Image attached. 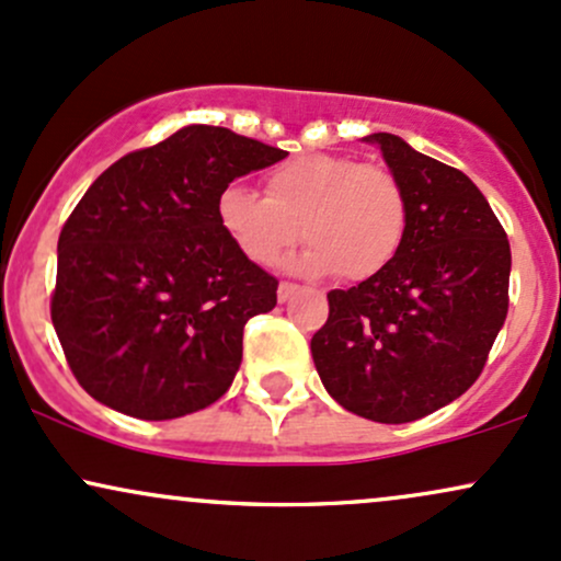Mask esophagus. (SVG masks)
Returning a JSON list of instances; mask_svg holds the SVG:
<instances>
[{"label":"esophagus","instance_id":"obj_1","mask_svg":"<svg viewBox=\"0 0 561 561\" xmlns=\"http://www.w3.org/2000/svg\"><path fill=\"white\" fill-rule=\"evenodd\" d=\"M298 285H295V282H282L279 285V289H276V298H279V302H287L289 298H293L295 293H298Z\"/></svg>","mask_w":561,"mask_h":561}]
</instances>
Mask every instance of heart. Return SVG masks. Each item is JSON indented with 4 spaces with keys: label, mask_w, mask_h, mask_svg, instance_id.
Returning <instances> with one entry per match:
<instances>
[{
    "label": "heart",
    "mask_w": 561,
    "mask_h": 561,
    "mask_svg": "<svg viewBox=\"0 0 561 561\" xmlns=\"http://www.w3.org/2000/svg\"><path fill=\"white\" fill-rule=\"evenodd\" d=\"M221 229L248 261L272 266L308 242L295 268L369 279L401 253L409 199L396 173L351 156H300L276 165L263 195L229 184L216 203Z\"/></svg>",
    "instance_id": "b5f03b06"
}]
</instances>
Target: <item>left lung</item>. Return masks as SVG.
Masks as SVG:
<instances>
[{"label":"left lung","instance_id":"8db88e82","mask_svg":"<svg viewBox=\"0 0 561 561\" xmlns=\"http://www.w3.org/2000/svg\"><path fill=\"white\" fill-rule=\"evenodd\" d=\"M409 199V231L385 272L332 289L311 337L324 388L364 420L403 424L456 401L480 377L508 311L506 231L459 169L396 134H369Z\"/></svg>","mask_w":561,"mask_h":561}]
</instances>
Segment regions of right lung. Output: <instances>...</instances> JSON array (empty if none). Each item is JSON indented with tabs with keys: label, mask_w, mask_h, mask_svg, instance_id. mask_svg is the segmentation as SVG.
<instances>
[{
	"label": "right lung",
	"mask_w": 561,
	"mask_h": 561,
	"mask_svg": "<svg viewBox=\"0 0 561 561\" xmlns=\"http://www.w3.org/2000/svg\"><path fill=\"white\" fill-rule=\"evenodd\" d=\"M285 150L221 126H184L96 176L57 242L53 324L94 401L137 420L216 403L242 362L248 319L279 282L221 229V190Z\"/></svg>",
	"instance_id": "1"
}]
</instances>
